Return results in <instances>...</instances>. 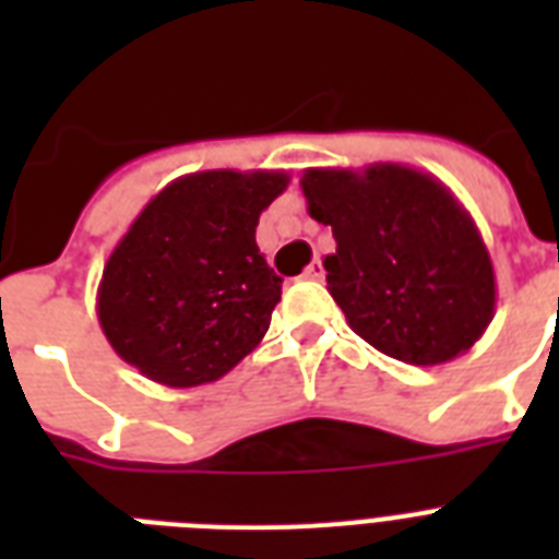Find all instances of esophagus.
<instances>
[{
	"label": "esophagus",
	"mask_w": 559,
	"mask_h": 559,
	"mask_svg": "<svg viewBox=\"0 0 559 559\" xmlns=\"http://www.w3.org/2000/svg\"><path fill=\"white\" fill-rule=\"evenodd\" d=\"M305 278L307 281H324V266L322 261H313L310 266L305 270Z\"/></svg>",
	"instance_id": "esophagus-1"
}]
</instances>
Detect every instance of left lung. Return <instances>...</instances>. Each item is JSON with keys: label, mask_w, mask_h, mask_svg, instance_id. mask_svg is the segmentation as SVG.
Returning a JSON list of instances; mask_svg holds the SVG:
<instances>
[{"label": "left lung", "mask_w": 559, "mask_h": 559, "mask_svg": "<svg viewBox=\"0 0 559 559\" xmlns=\"http://www.w3.org/2000/svg\"><path fill=\"white\" fill-rule=\"evenodd\" d=\"M307 211L333 228L328 289L350 331L408 366L467 354L496 313V275L469 211L432 174L373 162L310 168Z\"/></svg>", "instance_id": "obj_1"}]
</instances>
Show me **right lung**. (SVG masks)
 Returning <instances> with one entry per match:
<instances>
[{
  "label": "right lung",
  "mask_w": 559,
  "mask_h": 559,
  "mask_svg": "<svg viewBox=\"0 0 559 559\" xmlns=\"http://www.w3.org/2000/svg\"><path fill=\"white\" fill-rule=\"evenodd\" d=\"M287 186L284 170H200L144 205L98 284L100 331L127 366L193 389L261 345L281 278L254 228Z\"/></svg>",
  "instance_id": "add662e5"
}]
</instances>
